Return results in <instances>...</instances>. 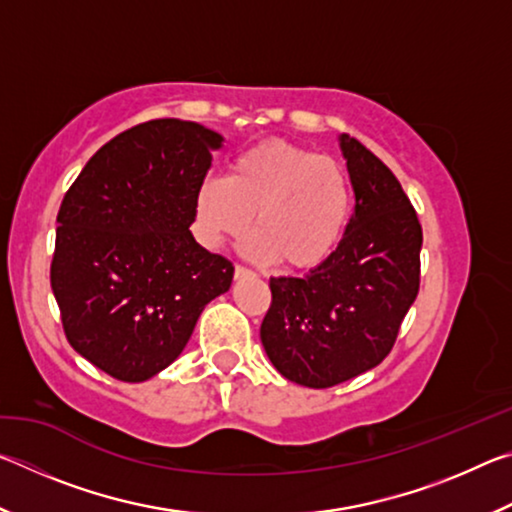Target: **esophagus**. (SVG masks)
Masks as SVG:
<instances>
[{"instance_id":"1","label":"esophagus","mask_w":512,"mask_h":512,"mask_svg":"<svg viewBox=\"0 0 512 512\" xmlns=\"http://www.w3.org/2000/svg\"><path fill=\"white\" fill-rule=\"evenodd\" d=\"M235 277H237V280H244V277H255V271H250L248 266L235 264Z\"/></svg>"}]
</instances>
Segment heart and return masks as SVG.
Listing matches in <instances>:
<instances>
[{
    "label": "heart",
    "instance_id": "heart-1",
    "mask_svg": "<svg viewBox=\"0 0 512 512\" xmlns=\"http://www.w3.org/2000/svg\"><path fill=\"white\" fill-rule=\"evenodd\" d=\"M246 253L291 271L316 268L339 248L352 214L350 176L339 160L287 140H264L230 162L228 176L196 189L194 225L205 246L244 235Z\"/></svg>",
    "mask_w": 512,
    "mask_h": 512
}]
</instances>
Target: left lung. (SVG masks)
I'll list each match as a JSON object with an SVG mask.
<instances>
[{
  "label": "left lung",
  "mask_w": 512,
  "mask_h": 512,
  "mask_svg": "<svg viewBox=\"0 0 512 512\" xmlns=\"http://www.w3.org/2000/svg\"><path fill=\"white\" fill-rule=\"evenodd\" d=\"M354 212L334 255L305 277H271L264 350L296 384L329 388L379 366L420 289L422 225L400 180L341 135Z\"/></svg>",
  "instance_id": "8db88e82"
}]
</instances>
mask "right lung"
<instances>
[{"mask_svg":"<svg viewBox=\"0 0 512 512\" xmlns=\"http://www.w3.org/2000/svg\"><path fill=\"white\" fill-rule=\"evenodd\" d=\"M221 142L194 121H144L103 144L60 203L51 289L63 332L110 377L158 375L230 289V259L189 232Z\"/></svg>","mask_w":512,"mask_h":512,"instance_id":"obj_1","label":"right lung"}]
</instances>
